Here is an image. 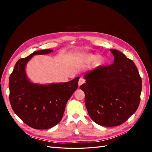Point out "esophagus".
I'll return each mask as SVG.
<instances>
[{
    "instance_id": "obj_1",
    "label": "esophagus",
    "mask_w": 152,
    "mask_h": 152,
    "mask_svg": "<svg viewBox=\"0 0 152 152\" xmlns=\"http://www.w3.org/2000/svg\"><path fill=\"white\" fill-rule=\"evenodd\" d=\"M84 83H85V80L82 78H80L79 81V86H80L82 84H83Z\"/></svg>"
}]
</instances>
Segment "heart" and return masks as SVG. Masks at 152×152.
<instances>
[{
	"label": "heart",
	"instance_id": "obj_1",
	"mask_svg": "<svg viewBox=\"0 0 152 152\" xmlns=\"http://www.w3.org/2000/svg\"><path fill=\"white\" fill-rule=\"evenodd\" d=\"M75 58L81 64H90L94 63V65L96 66H102L105 61L103 57L99 56L97 54L90 53H77L75 55Z\"/></svg>",
	"mask_w": 152,
	"mask_h": 152
}]
</instances>
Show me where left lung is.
<instances>
[{
  "mask_svg": "<svg viewBox=\"0 0 152 152\" xmlns=\"http://www.w3.org/2000/svg\"><path fill=\"white\" fill-rule=\"evenodd\" d=\"M110 50L113 63L86 73V83L80 87L91 118L104 127L120 126L134 113L142 89L134 63L118 50Z\"/></svg>",
  "mask_w": 152,
  "mask_h": 152,
  "instance_id": "8db88e82",
  "label": "left lung"
}]
</instances>
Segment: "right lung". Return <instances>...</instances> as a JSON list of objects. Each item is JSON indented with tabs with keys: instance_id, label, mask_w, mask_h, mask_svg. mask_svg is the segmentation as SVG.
<instances>
[{
	"instance_id": "add662e5",
	"label": "right lung",
	"mask_w": 152,
	"mask_h": 152,
	"mask_svg": "<svg viewBox=\"0 0 152 152\" xmlns=\"http://www.w3.org/2000/svg\"><path fill=\"white\" fill-rule=\"evenodd\" d=\"M52 49L39 50L18 60L10 77V101L13 111L35 129H50L61 121L68 100L78 87L79 77L67 82L37 84L26 72L27 63L35 55L48 54Z\"/></svg>"
}]
</instances>
